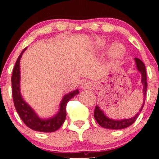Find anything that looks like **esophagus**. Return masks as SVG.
I'll use <instances>...</instances> for the list:
<instances>
[{"mask_svg":"<svg viewBox=\"0 0 159 159\" xmlns=\"http://www.w3.org/2000/svg\"><path fill=\"white\" fill-rule=\"evenodd\" d=\"M81 86H82L83 88H84V89H90V88L91 87V84L89 82V81H85V82H84L81 84Z\"/></svg>","mask_w":159,"mask_h":159,"instance_id":"1","label":"esophagus"}]
</instances>
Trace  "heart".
Here are the masks:
<instances>
[{
	"label": "heart",
	"mask_w": 159,
	"mask_h": 159,
	"mask_svg": "<svg viewBox=\"0 0 159 159\" xmlns=\"http://www.w3.org/2000/svg\"><path fill=\"white\" fill-rule=\"evenodd\" d=\"M111 54L115 57H120L124 54V49L119 44H115L113 45L111 49Z\"/></svg>",
	"instance_id": "heart-1"
}]
</instances>
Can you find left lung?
Returning a JSON list of instances; mask_svg holds the SVG:
<instances>
[{
	"label": "left lung",
	"instance_id": "obj_1",
	"mask_svg": "<svg viewBox=\"0 0 159 159\" xmlns=\"http://www.w3.org/2000/svg\"><path fill=\"white\" fill-rule=\"evenodd\" d=\"M136 65H137V68L139 71L142 74V83L143 84V94L144 98H145L146 95V91H147V77H146V69H145V64L139 58L135 57ZM144 105H145V102H144L143 105H142V108L139 113L133 118H129V119H122V120H112L110 118H107L105 115L104 112L102 110H100L99 107L96 106L94 108V117L98 125L102 127L105 128V129H123L125 128L129 127L130 125L133 124L137 119L138 116H139V113L142 111Z\"/></svg>",
	"mask_w": 159,
	"mask_h": 159
}]
</instances>
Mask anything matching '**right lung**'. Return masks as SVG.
Instances as JSON below:
<instances>
[{"mask_svg": "<svg viewBox=\"0 0 159 159\" xmlns=\"http://www.w3.org/2000/svg\"><path fill=\"white\" fill-rule=\"evenodd\" d=\"M23 50L19 55L11 77V84H12V96L14 106L17 110V114L23 121V122L30 128V129L41 132H53L57 131L65 121L66 118V106L68 101L71 99L75 95L78 94L79 91L78 90L72 91L68 94H65L62 99L60 105V111L53 118L47 120H42L37 116L31 108L24 101L20 95V59L23 54Z\"/></svg>", "mask_w": 159, "mask_h": 159, "instance_id": "1", "label": "right lung"}]
</instances>
